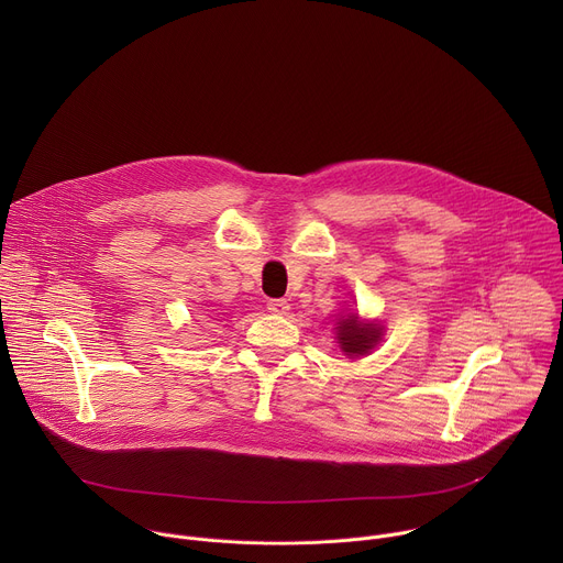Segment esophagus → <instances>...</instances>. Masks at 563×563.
Instances as JSON below:
<instances>
[{
	"instance_id": "1",
	"label": "esophagus",
	"mask_w": 563,
	"mask_h": 563,
	"mask_svg": "<svg viewBox=\"0 0 563 563\" xmlns=\"http://www.w3.org/2000/svg\"><path fill=\"white\" fill-rule=\"evenodd\" d=\"M267 309H269L272 313H287L289 302H287V300H283V298H274V300H269V302H267Z\"/></svg>"
}]
</instances>
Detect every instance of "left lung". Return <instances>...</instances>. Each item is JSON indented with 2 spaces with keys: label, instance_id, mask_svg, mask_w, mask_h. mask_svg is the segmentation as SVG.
I'll list each match as a JSON object with an SVG mask.
<instances>
[{
  "label": "left lung",
  "instance_id": "left-lung-1",
  "mask_svg": "<svg viewBox=\"0 0 563 563\" xmlns=\"http://www.w3.org/2000/svg\"><path fill=\"white\" fill-rule=\"evenodd\" d=\"M334 330H336L339 347L347 356L369 354L380 343V336H383V328L378 323H365V320L358 318V313H347L339 318Z\"/></svg>",
  "mask_w": 563,
  "mask_h": 563
}]
</instances>
